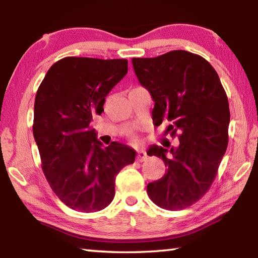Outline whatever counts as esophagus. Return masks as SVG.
<instances>
[{
  "label": "esophagus",
  "mask_w": 258,
  "mask_h": 258,
  "mask_svg": "<svg viewBox=\"0 0 258 258\" xmlns=\"http://www.w3.org/2000/svg\"><path fill=\"white\" fill-rule=\"evenodd\" d=\"M147 152H146V150H143V149H141V150H139L138 151V160L139 161H143V160H146L147 159Z\"/></svg>",
  "instance_id": "esophagus-1"
}]
</instances>
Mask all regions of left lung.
<instances>
[{"mask_svg":"<svg viewBox=\"0 0 258 258\" xmlns=\"http://www.w3.org/2000/svg\"><path fill=\"white\" fill-rule=\"evenodd\" d=\"M138 80L149 91L157 125L169 121L178 146H152L147 154L164 160L163 177L147 185L157 206L177 211L194 205L209 190L226 151L230 109L215 69L206 59L175 50L156 58H133Z\"/></svg>","mask_w":258,"mask_h":258,"instance_id":"1","label":"left lung"}]
</instances>
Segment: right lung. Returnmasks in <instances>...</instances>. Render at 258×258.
<instances>
[{
	"mask_svg": "<svg viewBox=\"0 0 258 258\" xmlns=\"http://www.w3.org/2000/svg\"><path fill=\"white\" fill-rule=\"evenodd\" d=\"M127 60L67 56L47 71L34 104L33 133L42 169L64 205L99 212L115 197L116 175L137 152L118 142L103 147L91 128L104 98L127 74Z\"/></svg>",
	"mask_w": 258,
	"mask_h": 258,
	"instance_id": "right-lung-1",
	"label": "right lung"
}]
</instances>
